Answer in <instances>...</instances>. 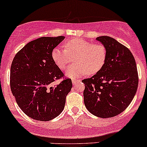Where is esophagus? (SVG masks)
I'll list each match as a JSON object with an SVG mask.
<instances>
[{
	"label": "esophagus",
	"mask_w": 147,
	"mask_h": 147,
	"mask_svg": "<svg viewBox=\"0 0 147 147\" xmlns=\"http://www.w3.org/2000/svg\"><path fill=\"white\" fill-rule=\"evenodd\" d=\"M72 84H73V85H75V83H76L77 82H79V80L72 79Z\"/></svg>",
	"instance_id": "esophagus-1"
}]
</instances>
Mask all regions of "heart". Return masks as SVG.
I'll use <instances>...</instances> for the list:
<instances>
[{"mask_svg": "<svg viewBox=\"0 0 147 147\" xmlns=\"http://www.w3.org/2000/svg\"><path fill=\"white\" fill-rule=\"evenodd\" d=\"M64 48L65 49L55 48L52 52V57L61 70H65L74 58L76 63L67 71L71 78H78L86 73L94 75L102 69L106 60V48L102 44L91 43L81 38H75L65 42Z\"/></svg>", "mask_w": 147, "mask_h": 147, "instance_id": "1", "label": "heart"}]
</instances>
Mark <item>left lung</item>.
<instances>
[{"label": "left lung", "mask_w": 147, "mask_h": 147, "mask_svg": "<svg viewBox=\"0 0 147 147\" xmlns=\"http://www.w3.org/2000/svg\"><path fill=\"white\" fill-rule=\"evenodd\" d=\"M96 39L106 48V60L99 72L82 81L84 102L92 114L106 119L129 106L137 90L139 75L134 57L126 47L107 36Z\"/></svg>", "instance_id": "left-lung-1"}]
</instances>
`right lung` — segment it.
I'll return each mask as SVG.
<instances>
[{
  "mask_svg": "<svg viewBox=\"0 0 147 147\" xmlns=\"http://www.w3.org/2000/svg\"><path fill=\"white\" fill-rule=\"evenodd\" d=\"M65 36L39 38L28 42L14 57L10 86L16 101L26 115L47 121L59 116L71 90V79L65 78L52 57V52ZM62 79L58 85L57 80Z\"/></svg>",
  "mask_w": 147,
  "mask_h": 147,
  "instance_id": "obj_1",
  "label": "right lung"
}]
</instances>
